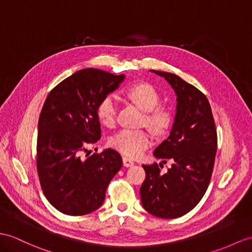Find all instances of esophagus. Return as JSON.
<instances>
[{"label":"esophagus","mask_w":252,"mask_h":252,"mask_svg":"<svg viewBox=\"0 0 252 252\" xmlns=\"http://www.w3.org/2000/svg\"><path fill=\"white\" fill-rule=\"evenodd\" d=\"M133 161L131 160V159H129L128 157H123V164L125 165V167H131V165H133Z\"/></svg>","instance_id":"esophagus-1"}]
</instances>
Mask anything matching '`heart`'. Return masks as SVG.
<instances>
[{"label":"heart","instance_id":"heart-1","mask_svg":"<svg viewBox=\"0 0 252 252\" xmlns=\"http://www.w3.org/2000/svg\"><path fill=\"white\" fill-rule=\"evenodd\" d=\"M127 95L145 112L144 124L157 133H163L172 123V111L167 107L158 106L160 96L157 90L149 83L134 84L127 91ZM118 98L108 94L97 106V118L101 124L112 127L118 115ZM153 144V137L145 129H123L110 139V145L123 154L136 158L141 156Z\"/></svg>","mask_w":252,"mask_h":252}]
</instances>
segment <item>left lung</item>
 Masks as SVG:
<instances>
[{
	"instance_id": "left-lung-1",
	"label": "left lung",
	"mask_w": 252,
	"mask_h": 252,
	"mask_svg": "<svg viewBox=\"0 0 252 252\" xmlns=\"http://www.w3.org/2000/svg\"><path fill=\"white\" fill-rule=\"evenodd\" d=\"M163 77L177 96L176 115L170 136L154 151L157 158L172 159L161 173V163L143 164L140 188L145 210L156 217L173 219L195 207L206 192L217 152V131L206 96L171 72L152 70Z\"/></svg>"
}]
</instances>
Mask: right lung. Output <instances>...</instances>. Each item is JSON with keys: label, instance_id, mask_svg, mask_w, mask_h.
Wrapping results in <instances>:
<instances>
[{"label": "right lung", "instance_id": "add662e5", "mask_svg": "<svg viewBox=\"0 0 252 252\" xmlns=\"http://www.w3.org/2000/svg\"><path fill=\"white\" fill-rule=\"evenodd\" d=\"M124 78L85 68L64 79L46 98L38 121L37 172L47 200L61 213L82 216L99 208L122 168L115 150L83 154L101 137L98 103Z\"/></svg>", "mask_w": 252, "mask_h": 252}]
</instances>
